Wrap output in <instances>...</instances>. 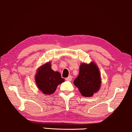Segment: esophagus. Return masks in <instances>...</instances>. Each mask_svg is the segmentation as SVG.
I'll list each match as a JSON object with an SVG mask.
<instances>
[{"mask_svg": "<svg viewBox=\"0 0 132 132\" xmlns=\"http://www.w3.org/2000/svg\"><path fill=\"white\" fill-rule=\"evenodd\" d=\"M72 77L71 76V75H70V76H69L68 77H67L65 80L67 81H71L72 80Z\"/></svg>", "mask_w": 132, "mask_h": 132, "instance_id": "1", "label": "esophagus"}]
</instances>
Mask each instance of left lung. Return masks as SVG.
<instances>
[{
  "label": "left lung",
  "instance_id": "8db88e82",
  "mask_svg": "<svg viewBox=\"0 0 132 132\" xmlns=\"http://www.w3.org/2000/svg\"><path fill=\"white\" fill-rule=\"evenodd\" d=\"M98 67L94 62L89 64L83 63L80 66L78 76L73 84L84 97H89L97 92L101 85V77Z\"/></svg>",
  "mask_w": 132,
  "mask_h": 132
}]
</instances>
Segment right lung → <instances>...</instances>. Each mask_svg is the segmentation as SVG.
Instances as JSON below:
<instances>
[{"label": "right lung", "instance_id": "obj_1", "mask_svg": "<svg viewBox=\"0 0 132 132\" xmlns=\"http://www.w3.org/2000/svg\"><path fill=\"white\" fill-rule=\"evenodd\" d=\"M35 78L38 89L45 95L52 94L57 86L65 81L59 72H55L52 69L50 62H47L38 68Z\"/></svg>", "mask_w": 132, "mask_h": 132}]
</instances>
